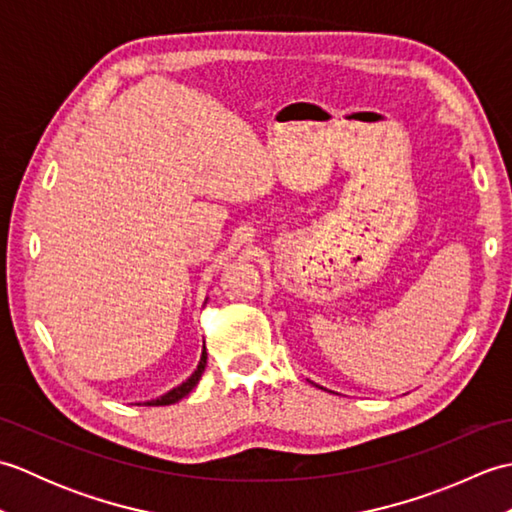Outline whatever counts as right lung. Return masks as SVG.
Instances as JSON below:
<instances>
[{"instance_id": "right-lung-1", "label": "right lung", "mask_w": 512, "mask_h": 512, "mask_svg": "<svg viewBox=\"0 0 512 512\" xmlns=\"http://www.w3.org/2000/svg\"><path fill=\"white\" fill-rule=\"evenodd\" d=\"M204 367H206V352H202V358H200V365H198V369H195V372L191 374V378H187L184 380V383L180 385V387H176V389H171L169 394H165L162 398H158V400H151V402H145V405H154V407H162V405H173V402H178L180 398H184V396H189V391L198 385V380H200V376H202V372H204Z\"/></svg>"}]
</instances>
